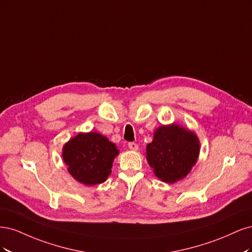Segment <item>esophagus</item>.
<instances>
[{
  "instance_id": "1",
  "label": "esophagus",
  "mask_w": 252,
  "mask_h": 252,
  "mask_svg": "<svg viewBox=\"0 0 252 252\" xmlns=\"http://www.w3.org/2000/svg\"><path fill=\"white\" fill-rule=\"evenodd\" d=\"M128 149L131 150V151H135L136 152L138 150V145L135 142H129L128 143Z\"/></svg>"
}]
</instances>
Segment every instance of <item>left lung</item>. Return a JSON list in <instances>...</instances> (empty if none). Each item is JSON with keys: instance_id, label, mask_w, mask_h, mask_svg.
Segmentation results:
<instances>
[{"instance_id": "left-lung-1", "label": "left lung", "mask_w": 252, "mask_h": 252, "mask_svg": "<svg viewBox=\"0 0 252 252\" xmlns=\"http://www.w3.org/2000/svg\"><path fill=\"white\" fill-rule=\"evenodd\" d=\"M147 160L161 181L175 183L197 163L200 140L196 133L178 124L159 126L147 145Z\"/></svg>"}]
</instances>
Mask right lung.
<instances>
[{
    "mask_svg": "<svg viewBox=\"0 0 252 252\" xmlns=\"http://www.w3.org/2000/svg\"><path fill=\"white\" fill-rule=\"evenodd\" d=\"M119 154L116 144L97 133H78L63 144V160L69 174L87 186L103 183Z\"/></svg>",
    "mask_w": 252,
    "mask_h": 252,
    "instance_id": "add662e5",
    "label": "right lung"
}]
</instances>
